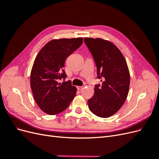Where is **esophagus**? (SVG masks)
<instances>
[{
	"label": "esophagus",
	"instance_id": "1",
	"mask_svg": "<svg viewBox=\"0 0 159 159\" xmlns=\"http://www.w3.org/2000/svg\"><path fill=\"white\" fill-rule=\"evenodd\" d=\"M77 88H78V89H79V90H81V89H83L84 88V85L78 86V87H77Z\"/></svg>",
	"mask_w": 159,
	"mask_h": 159
}]
</instances>
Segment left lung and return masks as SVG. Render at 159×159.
<instances>
[{"label": "left lung", "mask_w": 159, "mask_h": 159, "mask_svg": "<svg viewBox=\"0 0 159 159\" xmlns=\"http://www.w3.org/2000/svg\"><path fill=\"white\" fill-rule=\"evenodd\" d=\"M84 42L97 67L94 95L88 100L89 110L98 117L107 118L117 112L127 99L130 75L127 62L113 43L100 38H85Z\"/></svg>", "instance_id": "obj_1"}]
</instances>
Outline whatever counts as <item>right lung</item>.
I'll return each mask as SVG.
<instances>
[{"label": "right lung", "instance_id": "1", "mask_svg": "<svg viewBox=\"0 0 159 159\" xmlns=\"http://www.w3.org/2000/svg\"><path fill=\"white\" fill-rule=\"evenodd\" d=\"M83 43L82 38L53 40L38 53L34 62L30 86L36 103L43 111L56 115L66 110L74 99L77 89L65 81L67 57Z\"/></svg>", "mask_w": 159, "mask_h": 159}]
</instances>
